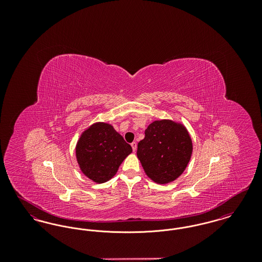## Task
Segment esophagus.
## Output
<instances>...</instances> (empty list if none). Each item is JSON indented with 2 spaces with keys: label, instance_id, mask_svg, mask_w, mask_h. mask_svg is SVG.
Instances as JSON below:
<instances>
[{
  "label": "esophagus",
  "instance_id": "1",
  "mask_svg": "<svg viewBox=\"0 0 262 262\" xmlns=\"http://www.w3.org/2000/svg\"><path fill=\"white\" fill-rule=\"evenodd\" d=\"M130 145H132V147H133L134 152H136V151H137V142H133Z\"/></svg>",
  "mask_w": 262,
  "mask_h": 262
}]
</instances>
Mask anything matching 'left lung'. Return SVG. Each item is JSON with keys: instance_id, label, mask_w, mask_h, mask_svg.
<instances>
[{"instance_id": "1", "label": "left lung", "mask_w": 262, "mask_h": 262, "mask_svg": "<svg viewBox=\"0 0 262 262\" xmlns=\"http://www.w3.org/2000/svg\"><path fill=\"white\" fill-rule=\"evenodd\" d=\"M192 149V140L185 125L163 119L147 126L145 137L137 144V155L150 180L166 185L184 173Z\"/></svg>"}]
</instances>
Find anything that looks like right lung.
<instances>
[{
	"label": "right lung",
	"mask_w": 262,
	"mask_h": 262,
	"mask_svg": "<svg viewBox=\"0 0 262 262\" xmlns=\"http://www.w3.org/2000/svg\"><path fill=\"white\" fill-rule=\"evenodd\" d=\"M132 152V146L124 137L105 122L89 125L75 145V157L80 171L96 184L111 180Z\"/></svg>",
	"instance_id": "1"
}]
</instances>
